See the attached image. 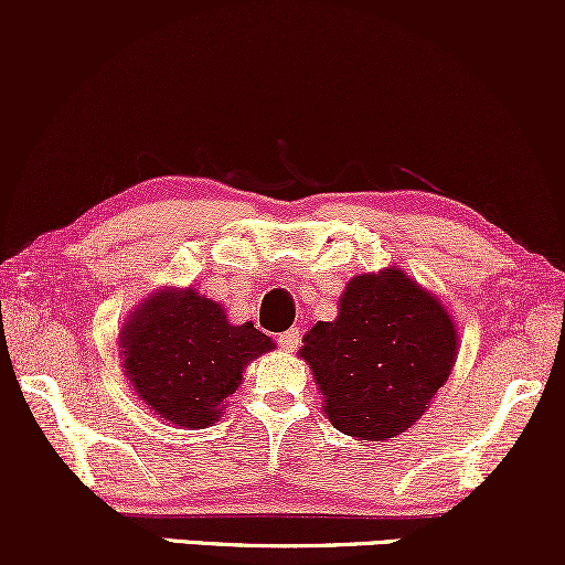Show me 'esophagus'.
<instances>
[{
    "label": "esophagus",
    "instance_id": "esophagus-1",
    "mask_svg": "<svg viewBox=\"0 0 565 565\" xmlns=\"http://www.w3.org/2000/svg\"><path fill=\"white\" fill-rule=\"evenodd\" d=\"M300 342H302L300 329H289V332L278 334V345L287 350V353H295V350L300 348Z\"/></svg>",
    "mask_w": 565,
    "mask_h": 565
}]
</instances>
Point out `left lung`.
<instances>
[{
    "mask_svg": "<svg viewBox=\"0 0 565 565\" xmlns=\"http://www.w3.org/2000/svg\"><path fill=\"white\" fill-rule=\"evenodd\" d=\"M337 308V319L316 323L297 353L313 372L323 414L364 444L401 436L449 380L457 323L398 265L350 278Z\"/></svg>",
    "mask_w": 565,
    "mask_h": 565,
    "instance_id": "1",
    "label": "left lung"
}]
</instances>
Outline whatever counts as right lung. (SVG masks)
<instances>
[{
	"mask_svg": "<svg viewBox=\"0 0 565 565\" xmlns=\"http://www.w3.org/2000/svg\"><path fill=\"white\" fill-rule=\"evenodd\" d=\"M121 369L138 398L167 425L217 423L246 366L276 342L255 323H231L196 287L151 291L119 332Z\"/></svg>",
	"mask_w": 565,
	"mask_h": 565,
	"instance_id": "add662e5",
	"label": "right lung"
}]
</instances>
